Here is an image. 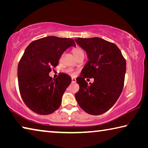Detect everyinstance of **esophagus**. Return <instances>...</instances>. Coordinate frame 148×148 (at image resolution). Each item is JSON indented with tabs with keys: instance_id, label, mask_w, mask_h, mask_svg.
I'll return each instance as SVG.
<instances>
[{
	"instance_id": "esophagus-1",
	"label": "esophagus",
	"mask_w": 148,
	"mask_h": 148,
	"mask_svg": "<svg viewBox=\"0 0 148 148\" xmlns=\"http://www.w3.org/2000/svg\"><path fill=\"white\" fill-rule=\"evenodd\" d=\"M76 79L74 78V77H72V83H76Z\"/></svg>"
}]
</instances>
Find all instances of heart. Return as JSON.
<instances>
[{
    "mask_svg": "<svg viewBox=\"0 0 148 148\" xmlns=\"http://www.w3.org/2000/svg\"><path fill=\"white\" fill-rule=\"evenodd\" d=\"M84 53L83 50H82L81 48H79V47H77V48H75L73 50V53H74V56H76V55H77L79 53ZM68 72L71 75H74V72L72 71V69H69L68 70Z\"/></svg>",
    "mask_w": 148,
    "mask_h": 148,
    "instance_id": "b5f03b06",
    "label": "heart"
}]
</instances>
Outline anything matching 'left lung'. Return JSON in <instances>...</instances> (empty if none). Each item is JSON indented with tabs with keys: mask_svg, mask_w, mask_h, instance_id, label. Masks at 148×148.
Listing matches in <instances>:
<instances>
[{
	"mask_svg": "<svg viewBox=\"0 0 148 148\" xmlns=\"http://www.w3.org/2000/svg\"><path fill=\"white\" fill-rule=\"evenodd\" d=\"M86 51L88 62L76 79L79 89L75 97L81 108L87 114L101 115L116 103L123 87L126 61L116 44L95 37L75 39ZM86 77H93L87 84Z\"/></svg>",
	"mask_w": 148,
	"mask_h": 148,
	"instance_id": "8db88e82",
	"label": "left lung"
}]
</instances>
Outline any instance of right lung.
<instances>
[{
  "instance_id": "obj_1",
  "label": "right lung",
  "mask_w": 148,
  "mask_h": 148,
  "mask_svg": "<svg viewBox=\"0 0 148 148\" xmlns=\"http://www.w3.org/2000/svg\"><path fill=\"white\" fill-rule=\"evenodd\" d=\"M71 46L76 47L74 40L50 36L32 42L25 50L17 68L19 89L25 104L35 113L48 115L61 106L72 79L63 73L52 79L49 73Z\"/></svg>"
}]
</instances>
